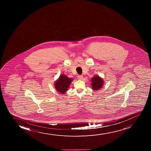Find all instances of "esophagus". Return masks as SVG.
I'll return each instance as SVG.
<instances>
[{"label":"esophagus","instance_id":"obj_1","mask_svg":"<svg viewBox=\"0 0 151 151\" xmlns=\"http://www.w3.org/2000/svg\"><path fill=\"white\" fill-rule=\"evenodd\" d=\"M83 76H82V75H79L78 76V80H81L83 79Z\"/></svg>","mask_w":151,"mask_h":151}]
</instances>
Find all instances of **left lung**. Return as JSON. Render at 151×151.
Segmentation results:
<instances>
[{"label":"left lung","instance_id":"1","mask_svg":"<svg viewBox=\"0 0 151 151\" xmlns=\"http://www.w3.org/2000/svg\"><path fill=\"white\" fill-rule=\"evenodd\" d=\"M91 86L93 90L95 91L99 90L102 88L104 84V80L102 78L97 75H95L91 78Z\"/></svg>","mask_w":151,"mask_h":151}]
</instances>
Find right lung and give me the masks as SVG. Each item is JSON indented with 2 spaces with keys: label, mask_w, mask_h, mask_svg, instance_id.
I'll return each mask as SVG.
<instances>
[{
  "label": "right lung",
  "mask_w": 151,
  "mask_h": 151,
  "mask_svg": "<svg viewBox=\"0 0 151 151\" xmlns=\"http://www.w3.org/2000/svg\"><path fill=\"white\" fill-rule=\"evenodd\" d=\"M73 81V78H69L64 74H61L55 82L54 87L57 92L60 93L61 94H64L68 91V88Z\"/></svg>",
  "instance_id": "1"
}]
</instances>
